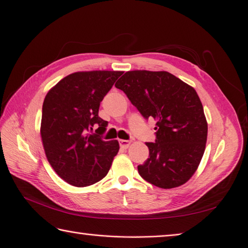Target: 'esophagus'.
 <instances>
[{
  "label": "esophagus",
  "mask_w": 248,
  "mask_h": 248,
  "mask_svg": "<svg viewBox=\"0 0 248 248\" xmlns=\"http://www.w3.org/2000/svg\"><path fill=\"white\" fill-rule=\"evenodd\" d=\"M119 142H120V147H121V148H123V149H127V148H129V146L131 145V142H132V140H119Z\"/></svg>",
  "instance_id": "obj_1"
}]
</instances>
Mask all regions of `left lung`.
Wrapping results in <instances>:
<instances>
[{
  "instance_id": "1",
  "label": "left lung",
  "mask_w": 248,
  "mask_h": 248,
  "mask_svg": "<svg viewBox=\"0 0 248 248\" xmlns=\"http://www.w3.org/2000/svg\"><path fill=\"white\" fill-rule=\"evenodd\" d=\"M146 119L156 120L155 142L138 167L146 181L164 189L185 184L204 155L208 123L191 86L168 71H127L116 82Z\"/></svg>"
}]
</instances>
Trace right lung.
I'll return each mask as SVG.
<instances>
[{
	"instance_id": "add662e5",
	"label": "right lung",
	"mask_w": 248,
	"mask_h": 248,
	"mask_svg": "<svg viewBox=\"0 0 248 248\" xmlns=\"http://www.w3.org/2000/svg\"><path fill=\"white\" fill-rule=\"evenodd\" d=\"M123 71L93 70L69 74L44 98L40 134L46 158L65 182L86 187L108 175L119 141L103 140L108 122L98 116L100 102ZM98 125V135L88 131Z\"/></svg>"
}]
</instances>
